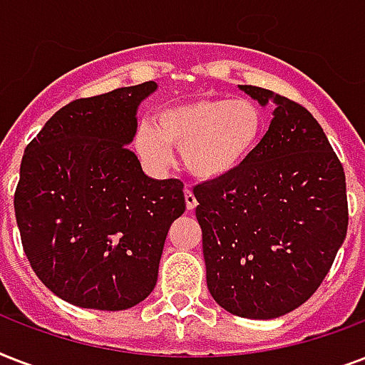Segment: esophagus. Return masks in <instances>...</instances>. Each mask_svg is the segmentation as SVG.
<instances>
[{"instance_id":"1","label":"esophagus","mask_w":365,"mask_h":365,"mask_svg":"<svg viewBox=\"0 0 365 365\" xmlns=\"http://www.w3.org/2000/svg\"><path fill=\"white\" fill-rule=\"evenodd\" d=\"M183 195H185V206H187V210H195L199 202H197V197L193 195L191 187L183 189Z\"/></svg>"}]
</instances>
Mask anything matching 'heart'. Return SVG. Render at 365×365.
Wrapping results in <instances>:
<instances>
[{"label":"heart","mask_w":365,"mask_h":365,"mask_svg":"<svg viewBox=\"0 0 365 365\" xmlns=\"http://www.w3.org/2000/svg\"><path fill=\"white\" fill-rule=\"evenodd\" d=\"M263 113L248 98H197L168 106L153 123H140L134 148L143 163L165 168L172 145L195 178L217 180L237 170L259 143Z\"/></svg>","instance_id":"obj_1"}]
</instances>
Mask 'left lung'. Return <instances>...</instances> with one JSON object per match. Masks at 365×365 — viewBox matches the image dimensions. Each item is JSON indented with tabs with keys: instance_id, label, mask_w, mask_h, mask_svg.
I'll use <instances>...</instances> for the list:
<instances>
[{
	"instance_id": "left-lung-1",
	"label": "left lung",
	"mask_w": 365,
	"mask_h": 365,
	"mask_svg": "<svg viewBox=\"0 0 365 365\" xmlns=\"http://www.w3.org/2000/svg\"><path fill=\"white\" fill-rule=\"evenodd\" d=\"M240 88L261 106L274 100V117L237 170L193 189L195 214L212 297L231 314L269 320L303 305L334 265L349 227L346 182L311 111Z\"/></svg>"
}]
</instances>
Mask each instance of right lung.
Wrapping results in <instances>:
<instances>
[{"mask_svg":"<svg viewBox=\"0 0 365 365\" xmlns=\"http://www.w3.org/2000/svg\"><path fill=\"white\" fill-rule=\"evenodd\" d=\"M145 81L73 100L26 145L14 216L31 269L60 299L125 311L157 284L172 222L185 212L180 180H151L126 143Z\"/></svg>","mask_w":365,"mask_h":365,"instance_id":"1","label":"right lung"}]
</instances>
